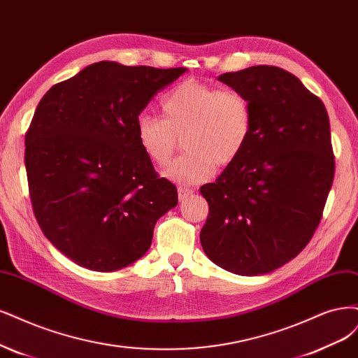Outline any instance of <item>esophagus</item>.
<instances>
[{"label": "esophagus", "mask_w": 358, "mask_h": 358, "mask_svg": "<svg viewBox=\"0 0 358 358\" xmlns=\"http://www.w3.org/2000/svg\"><path fill=\"white\" fill-rule=\"evenodd\" d=\"M194 194V189L192 188H188V187H179L178 188V195H179V200H185L188 199L189 195Z\"/></svg>", "instance_id": "34e87169"}]
</instances>
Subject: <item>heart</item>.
Returning a JSON list of instances; mask_svg holds the SVG:
<instances>
[{
	"instance_id": "heart-1",
	"label": "heart",
	"mask_w": 358,
	"mask_h": 358,
	"mask_svg": "<svg viewBox=\"0 0 358 358\" xmlns=\"http://www.w3.org/2000/svg\"><path fill=\"white\" fill-rule=\"evenodd\" d=\"M159 106L163 120L139 115L136 141L157 167L169 164L182 141L185 152L166 171L175 182L207 180L215 166L227 167L236 162L250 139L252 105L236 89L185 80L163 97Z\"/></svg>"
}]
</instances>
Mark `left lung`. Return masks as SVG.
<instances>
[{
    "label": "left lung",
    "instance_id": "left-lung-1",
    "mask_svg": "<svg viewBox=\"0 0 358 358\" xmlns=\"http://www.w3.org/2000/svg\"><path fill=\"white\" fill-rule=\"evenodd\" d=\"M217 80L248 97L253 127L236 162L200 188L208 203L200 241L229 273L266 274L296 257L322 220L335 176L329 115L320 97L277 66Z\"/></svg>",
    "mask_w": 358,
    "mask_h": 358
}]
</instances>
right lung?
Returning <instances> with one entry per match:
<instances>
[{
	"label": "right lung",
	"instance_id": "obj_1",
	"mask_svg": "<svg viewBox=\"0 0 358 358\" xmlns=\"http://www.w3.org/2000/svg\"><path fill=\"white\" fill-rule=\"evenodd\" d=\"M185 68L97 62L55 84L24 136V167L36 222L80 266L110 273L138 261L157 220L178 204L136 141V120Z\"/></svg>",
	"mask_w": 358,
	"mask_h": 358
}]
</instances>
